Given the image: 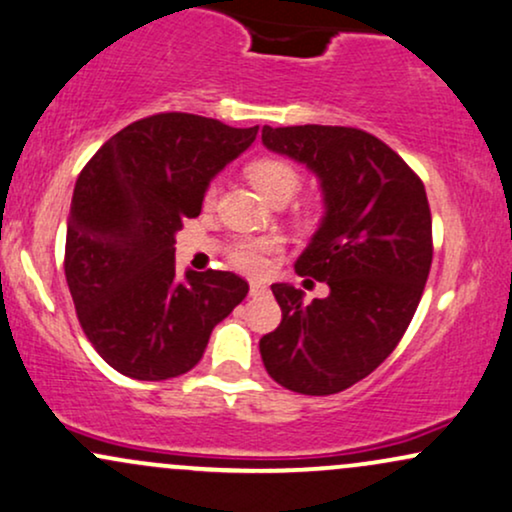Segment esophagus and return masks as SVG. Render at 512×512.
I'll use <instances>...</instances> for the list:
<instances>
[{
  "instance_id": "esophagus-1",
  "label": "esophagus",
  "mask_w": 512,
  "mask_h": 512,
  "mask_svg": "<svg viewBox=\"0 0 512 512\" xmlns=\"http://www.w3.org/2000/svg\"><path fill=\"white\" fill-rule=\"evenodd\" d=\"M249 292H251V297H263V294H268V285H266V282H261V280H251L249 282Z\"/></svg>"
}]
</instances>
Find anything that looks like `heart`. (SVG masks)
<instances>
[{
	"label": "heart",
	"instance_id": "obj_1",
	"mask_svg": "<svg viewBox=\"0 0 512 512\" xmlns=\"http://www.w3.org/2000/svg\"><path fill=\"white\" fill-rule=\"evenodd\" d=\"M246 174H249L251 184L261 191L268 201H278V198H290L294 196V191L299 189V170L292 165V162L282 160V158H261L254 160L249 167H246ZM215 194H218V186L210 184L203 194V201L206 206L215 201ZM280 249V242L273 237H263V239H244L232 249V263L242 270H261L266 266V256L273 254V251Z\"/></svg>",
	"mask_w": 512,
	"mask_h": 512
}]
</instances>
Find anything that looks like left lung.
Returning a JSON list of instances; mask_svg holds the SVG:
<instances>
[{"label":"left lung","mask_w":512,"mask_h":512,"mask_svg":"<svg viewBox=\"0 0 512 512\" xmlns=\"http://www.w3.org/2000/svg\"><path fill=\"white\" fill-rule=\"evenodd\" d=\"M261 138L321 182L326 213L294 270L330 290L304 304L302 290L270 285L282 321L258 342L263 366L294 393H340L383 364L422 299L434 256L424 184L352 126H263Z\"/></svg>","instance_id":"8db88e82"}]
</instances>
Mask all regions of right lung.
<instances>
[{"label":"right lung","instance_id":"obj_1","mask_svg":"<svg viewBox=\"0 0 512 512\" xmlns=\"http://www.w3.org/2000/svg\"><path fill=\"white\" fill-rule=\"evenodd\" d=\"M258 126L160 112L124 126L76 179L64 273L78 321L119 374L165 381L201 362L210 333L249 292L227 270L177 280L174 234Z\"/></svg>","mask_w":512,"mask_h":512}]
</instances>
